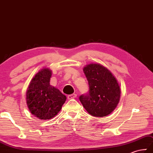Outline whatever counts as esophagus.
<instances>
[{"mask_svg":"<svg viewBox=\"0 0 153 153\" xmlns=\"http://www.w3.org/2000/svg\"><path fill=\"white\" fill-rule=\"evenodd\" d=\"M77 95L76 94H71V95H69V96H67V99L68 100H71V99H74V98L76 97Z\"/></svg>","mask_w":153,"mask_h":153,"instance_id":"esophagus-1","label":"esophagus"}]
</instances>
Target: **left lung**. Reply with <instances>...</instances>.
<instances>
[{"label":"left lung","mask_w":153,"mask_h":153,"mask_svg":"<svg viewBox=\"0 0 153 153\" xmlns=\"http://www.w3.org/2000/svg\"><path fill=\"white\" fill-rule=\"evenodd\" d=\"M83 71L90 90L79 97L81 103L91 116H107L115 109L120 101V88L116 78L99 63L88 64Z\"/></svg>","instance_id":"1"}]
</instances>
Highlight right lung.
I'll return each instance as SVG.
<instances>
[{"mask_svg": "<svg viewBox=\"0 0 153 153\" xmlns=\"http://www.w3.org/2000/svg\"><path fill=\"white\" fill-rule=\"evenodd\" d=\"M52 71L44 68L30 81L26 92V102L30 113L41 120L53 118L61 111L67 97L50 84Z\"/></svg>", "mask_w": 153, "mask_h": 153, "instance_id": "obj_1", "label": "right lung"}]
</instances>
